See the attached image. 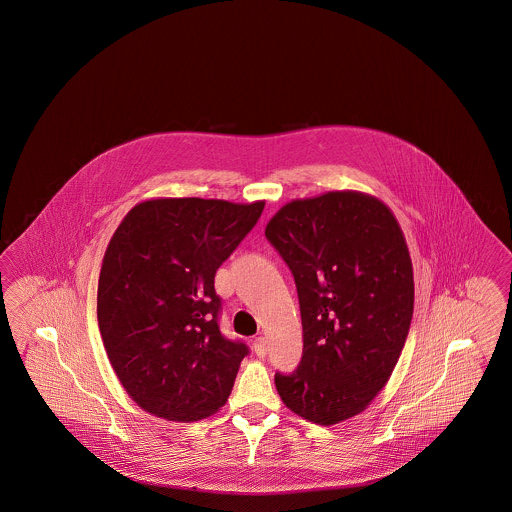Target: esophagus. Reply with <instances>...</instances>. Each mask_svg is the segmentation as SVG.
Here are the masks:
<instances>
[{
	"label": "esophagus",
	"mask_w": 512,
	"mask_h": 512,
	"mask_svg": "<svg viewBox=\"0 0 512 512\" xmlns=\"http://www.w3.org/2000/svg\"><path fill=\"white\" fill-rule=\"evenodd\" d=\"M253 351H255V355L259 358L266 357V340H264L263 336L255 338V341H253Z\"/></svg>",
	"instance_id": "obj_1"
}]
</instances>
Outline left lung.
<instances>
[{"label":"left lung","instance_id":"8db88e82","mask_svg":"<svg viewBox=\"0 0 512 512\" xmlns=\"http://www.w3.org/2000/svg\"><path fill=\"white\" fill-rule=\"evenodd\" d=\"M268 242L295 276L302 360L276 373L283 403L321 426L362 413L402 355L413 317V264L385 202L328 191L281 206Z\"/></svg>","mask_w":512,"mask_h":512}]
</instances>
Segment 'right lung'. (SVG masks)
<instances>
[{"instance_id":"obj_1","label":"right lung","mask_w":512,"mask_h":512,"mask_svg":"<svg viewBox=\"0 0 512 512\" xmlns=\"http://www.w3.org/2000/svg\"><path fill=\"white\" fill-rule=\"evenodd\" d=\"M263 208L264 201L150 199L112 234L97 321L114 372L144 411L195 422L227 402L249 349L219 332L214 278Z\"/></svg>"}]
</instances>
